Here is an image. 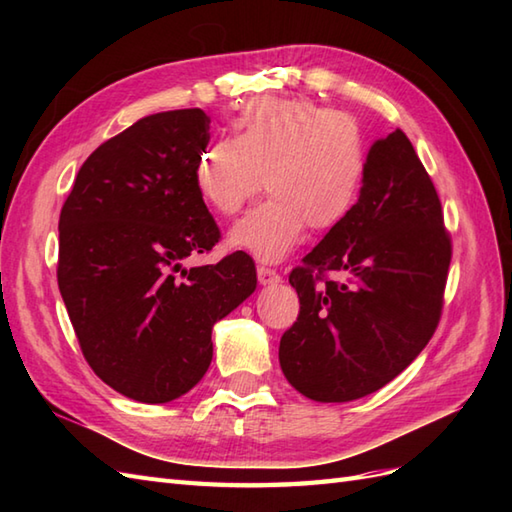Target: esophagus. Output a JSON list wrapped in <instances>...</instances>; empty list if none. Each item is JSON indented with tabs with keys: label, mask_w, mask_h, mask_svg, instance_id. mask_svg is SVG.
<instances>
[{
	"label": "esophagus",
	"mask_w": 512,
	"mask_h": 512,
	"mask_svg": "<svg viewBox=\"0 0 512 512\" xmlns=\"http://www.w3.org/2000/svg\"><path fill=\"white\" fill-rule=\"evenodd\" d=\"M257 281H259V284H262V286H277L279 281H281V277H279L277 270H273V268L257 266Z\"/></svg>",
	"instance_id": "esophagus-1"
}]
</instances>
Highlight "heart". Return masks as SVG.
<instances>
[{"label":"heart","instance_id":"obj_1","mask_svg":"<svg viewBox=\"0 0 512 512\" xmlns=\"http://www.w3.org/2000/svg\"><path fill=\"white\" fill-rule=\"evenodd\" d=\"M233 132L202 149L193 180L220 215L242 211L266 184L270 198L233 226L235 248L277 262L306 226L330 231L352 213L367 171L365 136L352 116L308 99L259 96L242 105Z\"/></svg>","mask_w":512,"mask_h":512}]
</instances>
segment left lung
Returning a JSON list of instances; mask_svg holds the SVG:
<instances>
[{
    "mask_svg": "<svg viewBox=\"0 0 512 512\" xmlns=\"http://www.w3.org/2000/svg\"><path fill=\"white\" fill-rule=\"evenodd\" d=\"M451 255L438 191L396 129L369 149L352 213L288 277L301 303L279 343L288 383L347 402L394 380L438 328Z\"/></svg>",
    "mask_w": 512,
    "mask_h": 512,
    "instance_id": "8db88e82",
    "label": "left lung"
}]
</instances>
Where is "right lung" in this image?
I'll return each mask as SVG.
<instances>
[{
	"mask_svg": "<svg viewBox=\"0 0 512 512\" xmlns=\"http://www.w3.org/2000/svg\"><path fill=\"white\" fill-rule=\"evenodd\" d=\"M209 123L198 107L140 118L92 151L59 217L57 281L85 361L149 405L200 383L215 321L257 286L246 253L184 268L220 242L193 180Z\"/></svg>",
	"mask_w": 512,
	"mask_h": 512,
	"instance_id": "right-lung-1",
	"label": "right lung"
}]
</instances>
